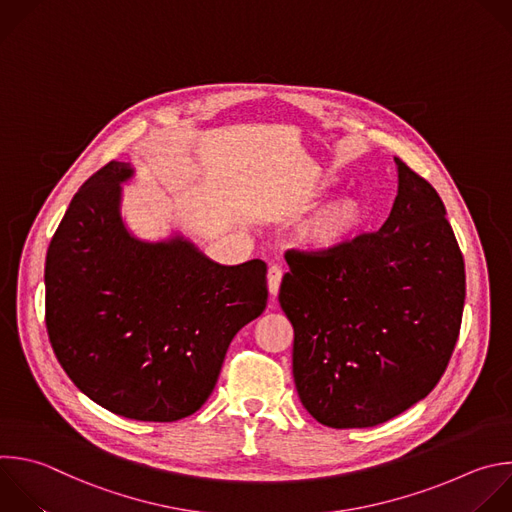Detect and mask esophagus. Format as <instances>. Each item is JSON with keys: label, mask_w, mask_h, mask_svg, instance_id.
<instances>
[{"label": "esophagus", "mask_w": 512, "mask_h": 512, "mask_svg": "<svg viewBox=\"0 0 512 512\" xmlns=\"http://www.w3.org/2000/svg\"><path fill=\"white\" fill-rule=\"evenodd\" d=\"M281 277H283L281 267L271 265V267H269V271H267V287H269V293H271V295H277V293H279Z\"/></svg>", "instance_id": "obj_1"}]
</instances>
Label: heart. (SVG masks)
Here are the masks:
<instances>
[{
  "mask_svg": "<svg viewBox=\"0 0 512 512\" xmlns=\"http://www.w3.org/2000/svg\"><path fill=\"white\" fill-rule=\"evenodd\" d=\"M368 221L366 203L358 197H342L319 211L303 229V243L309 251L331 253L346 247Z\"/></svg>",
  "mask_w": 512,
  "mask_h": 512,
  "instance_id": "heart-1",
  "label": "heart"
}]
</instances>
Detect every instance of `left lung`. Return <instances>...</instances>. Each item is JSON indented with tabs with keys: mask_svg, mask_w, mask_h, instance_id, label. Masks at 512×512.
Returning <instances> with one entry per match:
<instances>
[{
	"mask_svg": "<svg viewBox=\"0 0 512 512\" xmlns=\"http://www.w3.org/2000/svg\"><path fill=\"white\" fill-rule=\"evenodd\" d=\"M394 160L398 197L378 233L285 255L279 305L295 333V388L329 428L378 426L426 398L460 331L466 275L444 203Z\"/></svg>",
	"mask_w": 512,
	"mask_h": 512,
	"instance_id": "obj_1",
	"label": "left lung"
}]
</instances>
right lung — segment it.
<instances>
[{"instance_id":"1","label":"right lung","mask_w":512,"mask_h":512,"mask_svg":"<svg viewBox=\"0 0 512 512\" xmlns=\"http://www.w3.org/2000/svg\"><path fill=\"white\" fill-rule=\"evenodd\" d=\"M128 162L74 195L46 255L54 354L90 400L142 422H175L211 396L231 339L267 305V265H219L181 235L134 237L120 215Z\"/></svg>"}]
</instances>
